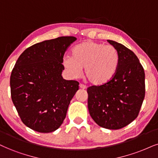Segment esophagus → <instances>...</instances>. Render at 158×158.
Segmentation results:
<instances>
[{
	"label": "esophagus",
	"instance_id": "esophagus-1",
	"mask_svg": "<svg viewBox=\"0 0 158 158\" xmlns=\"http://www.w3.org/2000/svg\"><path fill=\"white\" fill-rule=\"evenodd\" d=\"M79 87L81 89H86V86H85V85H83V84H82V83H80V85H79Z\"/></svg>",
	"mask_w": 158,
	"mask_h": 158
}]
</instances>
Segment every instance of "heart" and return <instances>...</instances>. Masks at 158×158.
Listing matches in <instances>:
<instances>
[{"instance_id": "b5f03b06", "label": "heart", "mask_w": 158, "mask_h": 158, "mask_svg": "<svg viewBox=\"0 0 158 158\" xmlns=\"http://www.w3.org/2000/svg\"><path fill=\"white\" fill-rule=\"evenodd\" d=\"M119 56L112 45L85 41L73 50V56H64V66L70 75L79 77L85 68V78L94 85H102L111 80L117 71Z\"/></svg>"}]
</instances>
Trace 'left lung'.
Instances as JSON below:
<instances>
[{"label":"left lung","mask_w":158,"mask_h":158,"mask_svg":"<svg viewBox=\"0 0 158 158\" xmlns=\"http://www.w3.org/2000/svg\"><path fill=\"white\" fill-rule=\"evenodd\" d=\"M108 42L117 50V71L109 82L87 89L88 108L99 126L118 130L137 118L145 97V73L134 52L112 40Z\"/></svg>","instance_id":"8db88e82"}]
</instances>
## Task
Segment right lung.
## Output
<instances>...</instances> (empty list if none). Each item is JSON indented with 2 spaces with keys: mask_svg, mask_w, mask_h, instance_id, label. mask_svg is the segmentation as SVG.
I'll use <instances>...</instances> for the list:
<instances>
[{
  "mask_svg": "<svg viewBox=\"0 0 158 158\" xmlns=\"http://www.w3.org/2000/svg\"><path fill=\"white\" fill-rule=\"evenodd\" d=\"M61 36L29 47L18 58L10 77L11 100L25 125L39 133H51L63 123L79 89L76 81L61 76L64 55L76 41Z\"/></svg>",
  "mask_w": 158,
  "mask_h": 158,
  "instance_id": "1",
  "label": "right lung"
}]
</instances>
